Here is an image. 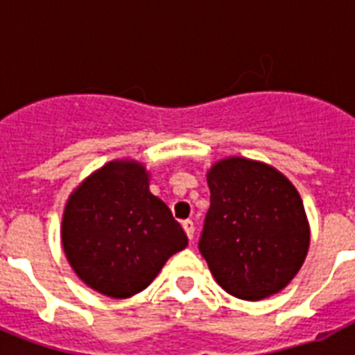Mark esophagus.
<instances>
[{
    "mask_svg": "<svg viewBox=\"0 0 355 355\" xmlns=\"http://www.w3.org/2000/svg\"><path fill=\"white\" fill-rule=\"evenodd\" d=\"M183 229H184V233H187L188 240L192 241V238H193V222L192 220H184L183 222Z\"/></svg>",
    "mask_w": 355,
    "mask_h": 355,
    "instance_id": "esophagus-1",
    "label": "esophagus"
}]
</instances>
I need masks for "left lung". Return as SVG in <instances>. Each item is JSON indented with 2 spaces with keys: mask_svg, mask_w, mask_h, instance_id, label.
<instances>
[{
  "mask_svg": "<svg viewBox=\"0 0 355 355\" xmlns=\"http://www.w3.org/2000/svg\"><path fill=\"white\" fill-rule=\"evenodd\" d=\"M206 178L211 197L199 250L216 283L241 300L286 288L309 249L297 188L270 165L240 156L216 162Z\"/></svg>",
  "mask_w": 355,
  "mask_h": 355,
  "instance_id": "1",
  "label": "left lung"
}]
</instances>
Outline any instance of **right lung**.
<instances>
[{"mask_svg": "<svg viewBox=\"0 0 355 355\" xmlns=\"http://www.w3.org/2000/svg\"><path fill=\"white\" fill-rule=\"evenodd\" d=\"M62 245L87 286L128 299L153 283L172 254L188 245V238L167 205L149 192L142 163L117 159L71 193Z\"/></svg>", "mask_w": 355, "mask_h": 355, "instance_id": "right-lung-1", "label": "right lung"}]
</instances>
